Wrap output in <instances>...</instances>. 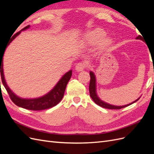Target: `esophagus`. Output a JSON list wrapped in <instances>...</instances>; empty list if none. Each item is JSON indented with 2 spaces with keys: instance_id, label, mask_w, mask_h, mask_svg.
Instances as JSON below:
<instances>
[{
  "instance_id": "obj_1",
  "label": "esophagus",
  "mask_w": 154,
  "mask_h": 154,
  "mask_svg": "<svg viewBox=\"0 0 154 154\" xmlns=\"http://www.w3.org/2000/svg\"><path fill=\"white\" fill-rule=\"evenodd\" d=\"M87 67V64L85 62H80L76 64V70L77 71L80 72V71H82L83 70H84Z\"/></svg>"
}]
</instances>
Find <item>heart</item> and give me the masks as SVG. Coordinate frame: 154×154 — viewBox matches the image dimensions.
Masks as SVG:
<instances>
[{
    "label": "heart",
    "mask_w": 154,
    "mask_h": 154,
    "mask_svg": "<svg viewBox=\"0 0 154 154\" xmlns=\"http://www.w3.org/2000/svg\"><path fill=\"white\" fill-rule=\"evenodd\" d=\"M106 36V32L102 29L97 28L92 31L88 32L85 36V42L91 45H96L102 42L104 44H108L110 42V39L109 38H105Z\"/></svg>",
    "instance_id": "obj_1"
}]
</instances>
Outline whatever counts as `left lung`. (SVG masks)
<instances>
[{
  "label": "left lung",
  "instance_id": "left-lung-1",
  "mask_svg": "<svg viewBox=\"0 0 154 154\" xmlns=\"http://www.w3.org/2000/svg\"><path fill=\"white\" fill-rule=\"evenodd\" d=\"M137 39H139V40H143V37L141 35H139L137 38ZM90 76H91V80H90V83H89V93H90V96L91 97V98L92 99V100L94 101V103L96 104H97V105H99L103 108H105V109H121L125 108L126 106H128L130 105H132V103L136 102L137 101H138L139 100V98H138L137 100H136V101H134L132 103L126 105L124 106H114V105H112L110 104H108L105 103V102L101 101L98 96H97L96 94V76L94 75V74L93 72L91 71L90 72Z\"/></svg>",
  "mask_w": 154,
  "mask_h": 154
}]
</instances>
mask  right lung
<instances>
[{
    "instance_id": "add662e5",
    "label": "right lung",
    "mask_w": 154,
    "mask_h": 154,
    "mask_svg": "<svg viewBox=\"0 0 154 154\" xmlns=\"http://www.w3.org/2000/svg\"><path fill=\"white\" fill-rule=\"evenodd\" d=\"M30 26H27L24 28H23L19 32H17L16 34L14 35L8 42V45L10 44L11 41L15 39L16 37L19 35L22 31L28 29ZM6 47L7 48V46ZM6 49V48H5ZM4 51L2 56L0 55V72L1 75V79L2 84L6 88V89L10 96L11 101L18 106H20L22 108H24L27 110H42L48 109L51 107L57 105L59 102L62 100L63 98L65 91L68 82L72 76V71H69L67 73H66L60 79V81L58 82L55 87L51 90L47 94L44 95L42 97H38V98L35 99H23L20 97H18L10 90V88L8 87L7 83L6 82L5 78L4 76V71H3V55ZM1 83V82H0Z\"/></svg>"
}]
</instances>
